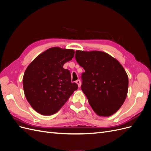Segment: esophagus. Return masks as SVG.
Here are the masks:
<instances>
[{
    "instance_id": "esophagus-1",
    "label": "esophagus",
    "mask_w": 151,
    "mask_h": 151,
    "mask_svg": "<svg viewBox=\"0 0 151 151\" xmlns=\"http://www.w3.org/2000/svg\"><path fill=\"white\" fill-rule=\"evenodd\" d=\"M76 83L77 84V85H78V86H79V88H80V87H81V81H80L79 79H78V80H77V81H76Z\"/></svg>"
}]
</instances>
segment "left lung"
Listing matches in <instances>:
<instances>
[{
    "label": "left lung",
    "mask_w": 151,
    "mask_h": 151,
    "mask_svg": "<svg viewBox=\"0 0 151 151\" xmlns=\"http://www.w3.org/2000/svg\"><path fill=\"white\" fill-rule=\"evenodd\" d=\"M76 60L85 72L81 89L94 111L109 116L116 113L126 99L129 79L120 63L108 53L77 50Z\"/></svg>",
    "instance_id": "obj_1"
}]
</instances>
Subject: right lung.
Listing matches in <instances>:
<instances>
[{"label":"right lung","instance_id":"1","mask_svg":"<svg viewBox=\"0 0 151 151\" xmlns=\"http://www.w3.org/2000/svg\"><path fill=\"white\" fill-rule=\"evenodd\" d=\"M74 56L73 50L51 48L27 67L23 77L25 96L41 115L57 113L78 88L76 83L71 82L70 71L63 68Z\"/></svg>","mask_w":151,"mask_h":151}]
</instances>
